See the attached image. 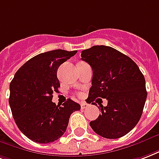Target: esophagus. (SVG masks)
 <instances>
[{"mask_svg":"<svg viewBox=\"0 0 159 159\" xmlns=\"http://www.w3.org/2000/svg\"><path fill=\"white\" fill-rule=\"evenodd\" d=\"M89 107V105H88V103H86V102H82V104H81V108L83 110V109H86L87 107Z\"/></svg>","mask_w":159,"mask_h":159,"instance_id":"esophagus-1","label":"esophagus"}]
</instances>
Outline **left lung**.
<instances>
[{
	"mask_svg": "<svg viewBox=\"0 0 159 159\" xmlns=\"http://www.w3.org/2000/svg\"><path fill=\"white\" fill-rule=\"evenodd\" d=\"M81 56L93 69L88 103L95 105L96 98L107 100L106 107L100 104L102 113L91 121V128L106 139L124 136L143 113L147 98L143 75L130 57L111 47L93 46L82 51Z\"/></svg>",
	"mask_w": 159,
	"mask_h": 159,
	"instance_id": "8db88e82",
	"label": "left lung"
}]
</instances>
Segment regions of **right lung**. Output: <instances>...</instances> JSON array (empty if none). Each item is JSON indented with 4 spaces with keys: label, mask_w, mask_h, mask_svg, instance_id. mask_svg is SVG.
<instances>
[{
    "label": "right lung",
    "mask_w": 159,
    "mask_h": 159,
    "mask_svg": "<svg viewBox=\"0 0 159 159\" xmlns=\"http://www.w3.org/2000/svg\"><path fill=\"white\" fill-rule=\"evenodd\" d=\"M77 51L57 49L41 53L23 64L10 84L9 104L21 133L38 143H49L66 132L70 116L81 109L70 98L61 107L52 102L58 93V67Z\"/></svg>",
    "instance_id": "right-lung-1"
}]
</instances>
